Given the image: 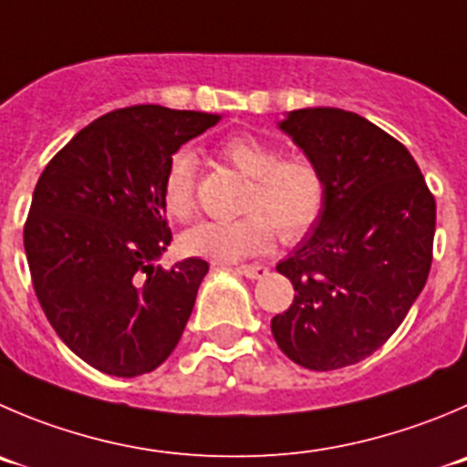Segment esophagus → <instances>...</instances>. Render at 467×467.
Returning a JSON list of instances; mask_svg holds the SVG:
<instances>
[{
	"instance_id": "obj_1",
	"label": "esophagus",
	"mask_w": 467,
	"mask_h": 467,
	"mask_svg": "<svg viewBox=\"0 0 467 467\" xmlns=\"http://www.w3.org/2000/svg\"><path fill=\"white\" fill-rule=\"evenodd\" d=\"M236 270L241 275H245L247 279H261V277H265V275H268V268H265V265H259V264H254V265H238Z\"/></svg>"
}]
</instances>
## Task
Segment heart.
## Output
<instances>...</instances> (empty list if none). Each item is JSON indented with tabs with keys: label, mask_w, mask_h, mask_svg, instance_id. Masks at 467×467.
Listing matches in <instances>:
<instances>
[{
	"label": "heart",
	"mask_w": 467,
	"mask_h": 467,
	"mask_svg": "<svg viewBox=\"0 0 467 467\" xmlns=\"http://www.w3.org/2000/svg\"><path fill=\"white\" fill-rule=\"evenodd\" d=\"M220 153L241 174L252 179L247 215L238 220H203L181 236L188 254L213 261H243L264 254L275 241L297 238L314 224L323 206V176L307 158H279V150L254 135H234L222 141ZM197 155L176 150L162 176V206L176 220H185L194 208Z\"/></svg>",
	"instance_id": "heart-1"
}]
</instances>
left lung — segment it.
Listing matches in <instances>:
<instances>
[{
	"instance_id": "1",
	"label": "left lung",
	"mask_w": 467,
	"mask_h": 467,
	"mask_svg": "<svg viewBox=\"0 0 467 467\" xmlns=\"http://www.w3.org/2000/svg\"><path fill=\"white\" fill-rule=\"evenodd\" d=\"M277 128L321 171L323 206L277 264L296 296L270 330L305 369H341L379 350L415 305L431 270L436 199L406 146L359 114L293 109Z\"/></svg>"
}]
</instances>
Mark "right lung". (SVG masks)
Instances as JSON below:
<instances>
[{"label": "right lung", "instance_id": "right-lung-1", "mask_svg": "<svg viewBox=\"0 0 467 467\" xmlns=\"http://www.w3.org/2000/svg\"><path fill=\"white\" fill-rule=\"evenodd\" d=\"M222 114L135 105L78 132L50 160L25 224L31 282L47 321L93 369L135 379L179 344L208 264L162 270L171 231L162 176Z\"/></svg>", "mask_w": 467, "mask_h": 467}]
</instances>
